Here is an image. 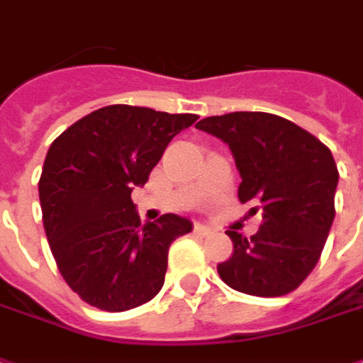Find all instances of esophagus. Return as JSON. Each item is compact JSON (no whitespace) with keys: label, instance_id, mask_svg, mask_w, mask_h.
Returning a JSON list of instances; mask_svg holds the SVG:
<instances>
[{"label":"esophagus","instance_id":"1","mask_svg":"<svg viewBox=\"0 0 363 363\" xmlns=\"http://www.w3.org/2000/svg\"><path fill=\"white\" fill-rule=\"evenodd\" d=\"M194 234H196V236H208V234H211V228L204 226V224H194Z\"/></svg>","mask_w":363,"mask_h":363}]
</instances>
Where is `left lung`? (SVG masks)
<instances>
[{
  "label": "left lung",
  "mask_w": 363,
  "mask_h": 363,
  "mask_svg": "<svg viewBox=\"0 0 363 363\" xmlns=\"http://www.w3.org/2000/svg\"><path fill=\"white\" fill-rule=\"evenodd\" d=\"M196 129L228 145L242 179L238 199L262 214L250 238L226 230L234 252L218 264L224 284L262 298L296 290L318 264L336 214L340 174L330 149L292 121L256 111L206 117Z\"/></svg>",
  "instance_id": "8db88e82"
}]
</instances>
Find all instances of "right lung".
<instances>
[{
	"label": "right lung",
	"instance_id": "add662e5",
	"mask_svg": "<svg viewBox=\"0 0 363 363\" xmlns=\"http://www.w3.org/2000/svg\"><path fill=\"white\" fill-rule=\"evenodd\" d=\"M196 115L109 105L73 123L51 143L39 179L49 248L83 302L125 312L161 292L169 246L192 223L162 214L140 224L130 201L174 135Z\"/></svg>",
	"mask_w": 363,
	"mask_h": 363
}]
</instances>
